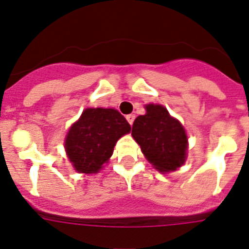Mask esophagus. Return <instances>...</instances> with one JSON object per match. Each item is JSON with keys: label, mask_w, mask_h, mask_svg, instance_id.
<instances>
[{"label": "esophagus", "mask_w": 249, "mask_h": 249, "mask_svg": "<svg viewBox=\"0 0 249 249\" xmlns=\"http://www.w3.org/2000/svg\"><path fill=\"white\" fill-rule=\"evenodd\" d=\"M134 119H135V115H134V114H129V115H126V120L130 125H133Z\"/></svg>", "instance_id": "esophagus-1"}]
</instances>
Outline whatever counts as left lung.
<instances>
[{
	"mask_svg": "<svg viewBox=\"0 0 249 249\" xmlns=\"http://www.w3.org/2000/svg\"><path fill=\"white\" fill-rule=\"evenodd\" d=\"M145 109L146 114L134 122L131 135L158 171H175L185 163L187 155L185 129L162 105L147 104Z\"/></svg>",
	"mask_w": 249,
	"mask_h": 249,
	"instance_id": "obj_1",
	"label": "left lung"
}]
</instances>
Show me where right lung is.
I'll return each mask as SVG.
<instances>
[{"mask_svg":"<svg viewBox=\"0 0 249 249\" xmlns=\"http://www.w3.org/2000/svg\"><path fill=\"white\" fill-rule=\"evenodd\" d=\"M130 129L126 119L115 109H86L67 134V156L80 174H97L113 155L116 141L129 134Z\"/></svg>","mask_w":249,"mask_h":249,"instance_id":"1","label":"right lung"}]
</instances>
